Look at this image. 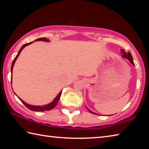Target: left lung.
<instances>
[{
    "instance_id": "left-lung-1",
    "label": "left lung",
    "mask_w": 149,
    "mask_h": 149,
    "mask_svg": "<svg viewBox=\"0 0 149 149\" xmlns=\"http://www.w3.org/2000/svg\"><path fill=\"white\" fill-rule=\"evenodd\" d=\"M122 53H123V55H122V57H123V58H127V60H130V62L131 63H132V64L134 65V62H133V58H132V54H131L130 52H125L123 51V50H122ZM88 110H89V109H88ZM89 112H90L91 113H93V114H96L95 113L91 112V110H89Z\"/></svg>"
}]
</instances>
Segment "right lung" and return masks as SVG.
I'll return each instance as SVG.
<instances>
[{
  "instance_id": "obj_1",
  "label": "right lung",
  "mask_w": 149,
  "mask_h": 149,
  "mask_svg": "<svg viewBox=\"0 0 149 149\" xmlns=\"http://www.w3.org/2000/svg\"><path fill=\"white\" fill-rule=\"evenodd\" d=\"M35 41H49V39H46V38H45V37H42V38L37 39L35 40ZM32 42H28V43H26V44L24 45L23 46H22V47H21V49H19L18 53H17V54L16 55V56L15 57V58L14 59L13 62H12V66H11V72H12V70H13V66H14V63H15V62H16L17 58L18 57V56L19 55L20 52H22V50H23V49H24V48L25 47H26V46H27V45L31 44ZM61 94H62V91H60V93H59V95H58L56 98H55V99L53 100V101H52V102H50V104H47V105H45V106H33V105H29V104H27V103L25 102L24 101V100H22L21 99H20V98H19V97H18V98H19V99L20 100H21V102H22V103H23V104H24L25 106H26V107L27 108H29V109L30 110L38 111V112H39V111H41V112H43V111H48V110H52V108H54L55 107H56V104H57V103L58 102V100H59L60 98V96H61Z\"/></svg>"
}]
</instances>
